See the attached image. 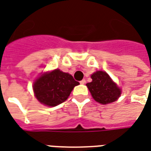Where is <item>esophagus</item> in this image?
<instances>
[{
    "mask_svg": "<svg viewBox=\"0 0 151 151\" xmlns=\"http://www.w3.org/2000/svg\"><path fill=\"white\" fill-rule=\"evenodd\" d=\"M80 83H81V84H85V83H86V80H85V79H82V81L80 82Z\"/></svg>",
    "mask_w": 151,
    "mask_h": 151,
    "instance_id": "1",
    "label": "esophagus"
}]
</instances>
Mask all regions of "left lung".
Returning a JSON list of instances; mask_svg holds the SVG:
<instances>
[{
  "instance_id": "1",
  "label": "left lung",
  "mask_w": 151,
  "mask_h": 151,
  "mask_svg": "<svg viewBox=\"0 0 151 151\" xmlns=\"http://www.w3.org/2000/svg\"><path fill=\"white\" fill-rule=\"evenodd\" d=\"M92 82L86 86L95 101L101 104H108L117 100L121 94L120 90L110 76L104 71H96L91 75Z\"/></svg>"
}]
</instances>
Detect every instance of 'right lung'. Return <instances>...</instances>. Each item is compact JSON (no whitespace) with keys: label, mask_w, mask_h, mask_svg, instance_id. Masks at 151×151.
I'll list each match as a JSON object with an SVG mask.
<instances>
[{"label":"right lung","mask_w":151,"mask_h":151,"mask_svg":"<svg viewBox=\"0 0 151 151\" xmlns=\"http://www.w3.org/2000/svg\"><path fill=\"white\" fill-rule=\"evenodd\" d=\"M78 85L79 82L72 75L56 69L39 77L33 84V91L40 104L55 107L65 101Z\"/></svg>","instance_id":"right-lung-1"}]
</instances>
